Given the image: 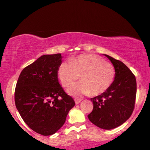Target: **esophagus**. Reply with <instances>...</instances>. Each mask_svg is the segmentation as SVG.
I'll use <instances>...</instances> for the list:
<instances>
[{"label":"esophagus","mask_w":150,"mask_h":150,"mask_svg":"<svg viewBox=\"0 0 150 150\" xmlns=\"http://www.w3.org/2000/svg\"><path fill=\"white\" fill-rule=\"evenodd\" d=\"M81 101H82V99H75V104H80Z\"/></svg>","instance_id":"obj_1"}]
</instances>
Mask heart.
<instances>
[{"label": "heart", "instance_id": "heart-1", "mask_svg": "<svg viewBox=\"0 0 150 150\" xmlns=\"http://www.w3.org/2000/svg\"><path fill=\"white\" fill-rule=\"evenodd\" d=\"M113 66L104 58L92 54H83L73 58L70 63L63 62L58 69V78L63 87H69L81 75L82 81L68 89L73 97H80L92 92L97 96L106 92L115 78Z\"/></svg>", "mask_w": 150, "mask_h": 150}]
</instances>
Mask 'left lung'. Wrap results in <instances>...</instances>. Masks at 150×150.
Wrapping results in <instances>:
<instances>
[{
    "mask_svg": "<svg viewBox=\"0 0 150 150\" xmlns=\"http://www.w3.org/2000/svg\"><path fill=\"white\" fill-rule=\"evenodd\" d=\"M115 69V78L106 92L91 98L94 108L88 115L91 122L99 128L111 130L130 118L135 108L137 83L134 74L123 62L104 54Z\"/></svg>",
    "mask_w": 150,
    "mask_h": 150,
    "instance_id": "obj_1",
    "label": "left lung"
}]
</instances>
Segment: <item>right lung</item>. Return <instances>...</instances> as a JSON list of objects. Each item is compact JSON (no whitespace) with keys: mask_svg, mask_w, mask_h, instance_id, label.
<instances>
[{"mask_svg":"<svg viewBox=\"0 0 150 150\" xmlns=\"http://www.w3.org/2000/svg\"><path fill=\"white\" fill-rule=\"evenodd\" d=\"M61 53L44 55L25 67L15 90V103L25 123L34 132L51 135L63 126L75 101L59 84Z\"/></svg>","mask_w":150,"mask_h":150,"instance_id":"add662e5","label":"right lung"}]
</instances>
